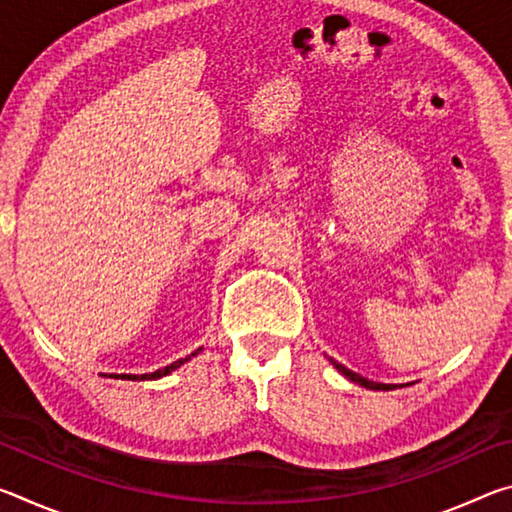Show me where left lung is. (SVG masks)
Here are the masks:
<instances>
[{
    "instance_id": "8db88e82",
    "label": "left lung",
    "mask_w": 512,
    "mask_h": 512,
    "mask_svg": "<svg viewBox=\"0 0 512 512\" xmlns=\"http://www.w3.org/2000/svg\"><path fill=\"white\" fill-rule=\"evenodd\" d=\"M329 361L334 363V368L339 370L341 375H345L350 381H354V384H359L363 388H370V391H393V388H395V384H377V381H370L366 377H361V375H357V372H352V370L345 368L343 363H339V361H334V359H329Z\"/></svg>"
}]
</instances>
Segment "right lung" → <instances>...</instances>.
<instances>
[{"label":"right lung","instance_id":"right-lung-1","mask_svg":"<svg viewBox=\"0 0 512 512\" xmlns=\"http://www.w3.org/2000/svg\"><path fill=\"white\" fill-rule=\"evenodd\" d=\"M201 350H203V348H201ZM196 354H198V350H196V352H192V354H189V357H185V359H178V361H173L171 366H164L162 370L149 372V375H119V377H115V379H133V381H135V379H160V377L169 375V372H173V370H176V368L183 366L185 361H189V359H192V357H196Z\"/></svg>","mask_w":512,"mask_h":512}]
</instances>
